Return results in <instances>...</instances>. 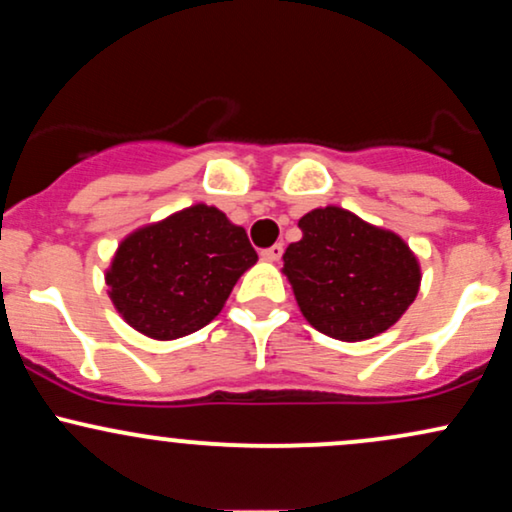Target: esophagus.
Instances as JSON below:
<instances>
[{"label": "esophagus", "instance_id": "34e87169", "mask_svg": "<svg viewBox=\"0 0 512 512\" xmlns=\"http://www.w3.org/2000/svg\"><path fill=\"white\" fill-rule=\"evenodd\" d=\"M281 255H284V243H274L272 248L262 250V260H267V262H276Z\"/></svg>", "mask_w": 512, "mask_h": 512}]
</instances>
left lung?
<instances>
[{
  "label": "left lung",
  "mask_w": 512,
  "mask_h": 512,
  "mask_svg": "<svg viewBox=\"0 0 512 512\" xmlns=\"http://www.w3.org/2000/svg\"><path fill=\"white\" fill-rule=\"evenodd\" d=\"M303 238L284 252L305 320L342 342H361L390 330L414 303L421 269L414 252L339 207L315 209L298 221Z\"/></svg>",
  "instance_id": "left-lung-1"
}]
</instances>
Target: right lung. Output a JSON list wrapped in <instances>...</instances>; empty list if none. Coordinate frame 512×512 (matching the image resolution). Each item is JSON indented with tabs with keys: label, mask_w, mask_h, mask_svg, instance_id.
Returning <instances> with one entry per match:
<instances>
[{
	"label": "right lung",
	"mask_w": 512,
	"mask_h": 512,
	"mask_svg": "<svg viewBox=\"0 0 512 512\" xmlns=\"http://www.w3.org/2000/svg\"><path fill=\"white\" fill-rule=\"evenodd\" d=\"M255 262L245 228L195 204L122 240L105 284L127 325L166 342L209 325Z\"/></svg>",
	"instance_id": "1"
}]
</instances>
